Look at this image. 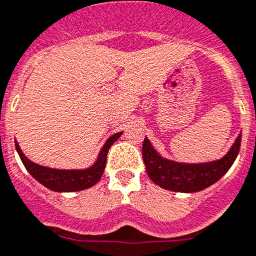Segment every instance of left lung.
<instances>
[{
  "mask_svg": "<svg viewBox=\"0 0 256 256\" xmlns=\"http://www.w3.org/2000/svg\"><path fill=\"white\" fill-rule=\"evenodd\" d=\"M241 134L223 158L206 164H180L162 158L148 139L143 142V160L146 174L157 186L174 192L193 193L214 184L230 170L240 152Z\"/></svg>",
  "mask_w": 256,
  "mask_h": 256,
  "instance_id": "obj_1",
  "label": "left lung"
}]
</instances>
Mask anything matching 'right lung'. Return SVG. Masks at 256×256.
<instances>
[{
  "instance_id": "add662e5",
  "label": "right lung",
  "mask_w": 256,
  "mask_h": 256,
  "mask_svg": "<svg viewBox=\"0 0 256 256\" xmlns=\"http://www.w3.org/2000/svg\"><path fill=\"white\" fill-rule=\"evenodd\" d=\"M121 134L122 132H117V134L112 135L102 148L96 162L91 168H85V170H58V168L37 165L26 158L24 153L22 152L19 144L15 143V148L20 156L22 162L26 170L30 171V174L42 186H45L46 188L55 190V192H77V190L90 188L100 180L104 168H106L108 150H110V146L121 136Z\"/></svg>"
}]
</instances>
